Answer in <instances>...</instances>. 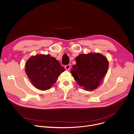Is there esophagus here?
<instances>
[{
    "mask_svg": "<svg viewBox=\"0 0 134 134\" xmlns=\"http://www.w3.org/2000/svg\"><path fill=\"white\" fill-rule=\"evenodd\" d=\"M65 68L66 70H67V71H68V70L70 69V68H71V65H67L66 66H65Z\"/></svg>",
    "mask_w": 134,
    "mask_h": 134,
    "instance_id": "34e87169",
    "label": "esophagus"
}]
</instances>
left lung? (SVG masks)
I'll return each instance as SVG.
<instances>
[{
  "instance_id": "obj_1",
  "label": "left lung",
  "mask_w": 134,
  "mask_h": 134,
  "mask_svg": "<svg viewBox=\"0 0 134 134\" xmlns=\"http://www.w3.org/2000/svg\"><path fill=\"white\" fill-rule=\"evenodd\" d=\"M75 61L71 72L77 83L87 91L99 87L109 68L107 58L99 53H90L80 54Z\"/></svg>"
}]
</instances>
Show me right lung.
Wrapping results in <instances>:
<instances>
[{"instance_id":"right-lung-1","label":"right lung","mask_w":134,"mask_h":134,"mask_svg":"<svg viewBox=\"0 0 134 134\" xmlns=\"http://www.w3.org/2000/svg\"><path fill=\"white\" fill-rule=\"evenodd\" d=\"M65 71L60 62L50 55L32 56L25 63V72L32 85L37 89H50Z\"/></svg>"}]
</instances>
